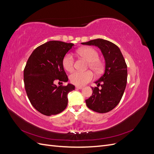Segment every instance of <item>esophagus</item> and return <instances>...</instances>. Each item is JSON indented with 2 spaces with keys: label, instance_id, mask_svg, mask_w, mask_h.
I'll return each instance as SVG.
<instances>
[{
  "label": "esophagus",
  "instance_id": "34e87169",
  "mask_svg": "<svg viewBox=\"0 0 154 154\" xmlns=\"http://www.w3.org/2000/svg\"><path fill=\"white\" fill-rule=\"evenodd\" d=\"M76 89H82V88H83V87H82V86H76Z\"/></svg>",
  "mask_w": 154,
  "mask_h": 154
}]
</instances>
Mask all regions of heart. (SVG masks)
Masks as SVG:
<instances>
[{"label": "heart", "mask_w": 154, "mask_h": 154, "mask_svg": "<svg viewBox=\"0 0 154 154\" xmlns=\"http://www.w3.org/2000/svg\"><path fill=\"white\" fill-rule=\"evenodd\" d=\"M76 53L80 57L88 62V67H90L95 73L99 74L103 69V63L99 59V53L91 47H85L77 50ZM63 66L67 71H71L74 66V59L71 53H67L63 59ZM93 78L92 73L87 71L85 72L74 71L69 76L70 81L74 85L82 86L91 82Z\"/></svg>", "instance_id": "obj_1"}]
</instances>
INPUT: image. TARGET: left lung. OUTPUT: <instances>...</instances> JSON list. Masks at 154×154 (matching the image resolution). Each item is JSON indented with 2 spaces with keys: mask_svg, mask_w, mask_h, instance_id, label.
Wrapping results in <instances>:
<instances>
[{
  "mask_svg": "<svg viewBox=\"0 0 154 154\" xmlns=\"http://www.w3.org/2000/svg\"><path fill=\"white\" fill-rule=\"evenodd\" d=\"M82 44L97 46L105 60V72L95 82L97 87H92V96L85 100L87 106L96 112H108L122 100L127 82V66L119 48L111 42L97 38Z\"/></svg>",
  "mask_w": 154,
  "mask_h": 154,
  "instance_id": "8db88e82",
  "label": "left lung"
}]
</instances>
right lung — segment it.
Instances as JSON below:
<instances>
[{
    "mask_svg": "<svg viewBox=\"0 0 154 154\" xmlns=\"http://www.w3.org/2000/svg\"><path fill=\"white\" fill-rule=\"evenodd\" d=\"M73 44L49 41L36 48L27 60L24 82L27 97L39 112L50 116L62 112L67 106V94L73 85L57 86V82H67L68 77L63 59Z\"/></svg>",
    "mask_w": 154,
    "mask_h": 154,
    "instance_id": "add662e5",
    "label": "right lung"
}]
</instances>
